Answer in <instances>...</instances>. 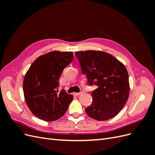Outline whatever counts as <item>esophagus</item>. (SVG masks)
I'll use <instances>...</instances> for the list:
<instances>
[{
    "instance_id": "esophagus-1",
    "label": "esophagus",
    "mask_w": 155,
    "mask_h": 155,
    "mask_svg": "<svg viewBox=\"0 0 155 155\" xmlns=\"http://www.w3.org/2000/svg\"><path fill=\"white\" fill-rule=\"evenodd\" d=\"M82 93H83V92H78V93H74V94L75 96H79L80 94H81Z\"/></svg>"
}]
</instances>
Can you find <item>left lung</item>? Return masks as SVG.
I'll use <instances>...</instances> for the list:
<instances>
[{
    "label": "left lung",
    "instance_id": "1",
    "mask_svg": "<svg viewBox=\"0 0 155 155\" xmlns=\"http://www.w3.org/2000/svg\"><path fill=\"white\" fill-rule=\"evenodd\" d=\"M88 85L97 88L91 95L92 104L85 111L91 118L105 121L114 118L123 109L129 95L128 72L124 64L114 56L102 51H76Z\"/></svg>",
    "mask_w": 155,
    "mask_h": 155
}]
</instances>
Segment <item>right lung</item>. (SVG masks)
I'll use <instances>...</instances> for the list:
<instances>
[{
  "mask_svg": "<svg viewBox=\"0 0 155 155\" xmlns=\"http://www.w3.org/2000/svg\"><path fill=\"white\" fill-rule=\"evenodd\" d=\"M73 57L72 51H50L37 58L27 71L23 92L28 107L37 118L55 121L67 112L73 96L59 91V79Z\"/></svg>",
  "mask_w": 155,
  "mask_h": 155,
  "instance_id": "add662e5",
  "label": "right lung"
}]
</instances>
